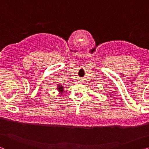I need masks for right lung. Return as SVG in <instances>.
<instances>
[{"instance_id": "1", "label": "right lung", "mask_w": 149, "mask_h": 149, "mask_svg": "<svg viewBox=\"0 0 149 149\" xmlns=\"http://www.w3.org/2000/svg\"><path fill=\"white\" fill-rule=\"evenodd\" d=\"M59 87L58 88V89L60 91H63V86H58Z\"/></svg>"}]
</instances>
